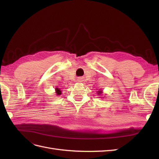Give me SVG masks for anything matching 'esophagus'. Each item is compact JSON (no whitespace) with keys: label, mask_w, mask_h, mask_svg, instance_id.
<instances>
[{"label":"esophagus","mask_w":159,"mask_h":159,"mask_svg":"<svg viewBox=\"0 0 159 159\" xmlns=\"http://www.w3.org/2000/svg\"><path fill=\"white\" fill-rule=\"evenodd\" d=\"M82 78H78V81H80V82H81V81H82Z\"/></svg>","instance_id":"1"}]
</instances>
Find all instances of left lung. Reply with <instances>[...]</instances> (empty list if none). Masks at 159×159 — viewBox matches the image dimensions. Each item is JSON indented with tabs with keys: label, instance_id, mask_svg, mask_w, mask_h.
<instances>
[{
	"label": "left lung",
	"instance_id": "8db88e82",
	"mask_svg": "<svg viewBox=\"0 0 159 159\" xmlns=\"http://www.w3.org/2000/svg\"><path fill=\"white\" fill-rule=\"evenodd\" d=\"M97 94H98V95H99V96L102 95H103V90L99 89V90L98 91V92H97ZM102 98H103V97H102Z\"/></svg>",
	"mask_w": 159,
	"mask_h": 159
}]
</instances>
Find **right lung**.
Returning a JSON list of instances; mask_svg holds the SVG:
<instances>
[{
  "mask_svg": "<svg viewBox=\"0 0 159 159\" xmlns=\"http://www.w3.org/2000/svg\"><path fill=\"white\" fill-rule=\"evenodd\" d=\"M55 91H56V95H60L61 94V90L60 88H56L55 89Z\"/></svg>",
  "mask_w": 159,
  "mask_h": 159,
  "instance_id": "right-lung-1",
  "label": "right lung"
}]
</instances>
